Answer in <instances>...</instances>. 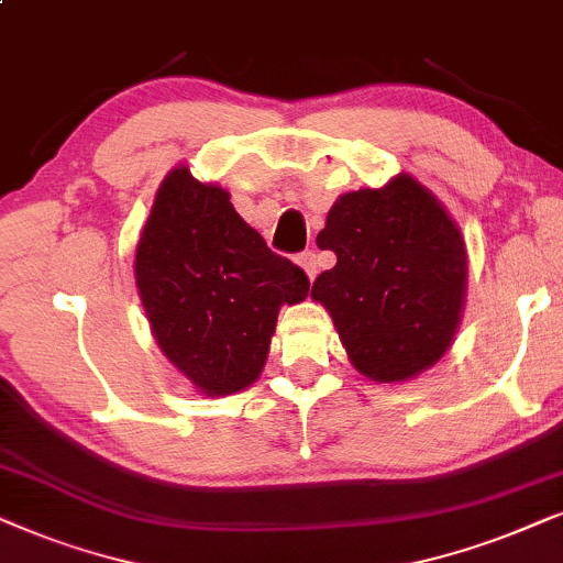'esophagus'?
Here are the masks:
<instances>
[{
	"mask_svg": "<svg viewBox=\"0 0 563 563\" xmlns=\"http://www.w3.org/2000/svg\"><path fill=\"white\" fill-rule=\"evenodd\" d=\"M298 265L303 267V273L309 275V280H313V277H317V273H319V260H317V254H313L311 250H306V252L298 254Z\"/></svg>",
	"mask_w": 563,
	"mask_h": 563,
	"instance_id": "1",
	"label": "esophagus"
}]
</instances>
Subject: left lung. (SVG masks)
<instances>
[{
	"mask_svg": "<svg viewBox=\"0 0 563 563\" xmlns=\"http://www.w3.org/2000/svg\"><path fill=\"white\" fill-rule=\"evenodd\" d=\"M317 244L336 254L311 298L332 317L350 363L378 384L409 380L451 347L466 303L461 229L415 177L344 192Z\"/></svg>",
	"mask_w": 563,
	"mask_h": 563,
	"instance_id": "8db88e82",
	"label": "left lung"
}]
</instances>
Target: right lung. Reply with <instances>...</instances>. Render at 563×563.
Here are the masks:
<instances>
[{"label": "right lung", "mask_w": 563, "mask_h": 563, "mask_svg": "<svg viewBox=\"0 0 563 563\" xmlns=\"http://www.w3.org/2000/svg\"><path fill=\"white\" fill-rule=\"evenodd\" d=\"M136 288L154 340L206 396L260 378L283 303L309 296V277L269 252L219 185L175 167L156 190L136 246Z\"/></svg>", "instance_id": "right-lung-1"}]
</instances>
